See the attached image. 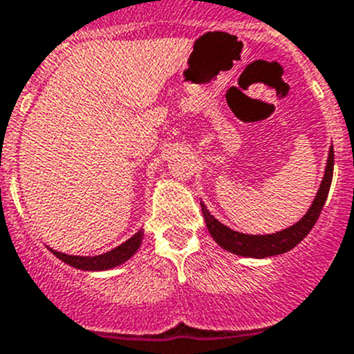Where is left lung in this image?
Listing matches in <instances>:
<instances>
[{
    "instance_id": "left-lung-1",
    "label": "left lung",
    "mask_w": 354,
    "mask_h": 354,
    "mask_svg": "<svg viewBox=\"0 0 354 354\" xmlns=\"http://www.w3.org/2000/svg\"><path fill=\"white\" fill-rule=\"evenodd\" d=\"M332 173H334V149L330 147L329 157H327L326 174H324V180L320 183L319 192H317L315 200L312 202V207H310L308 212L298 223L292 224L288 230L277 231L274 234L238 233V231H233L227 226H224V224H221L214 216H210L205 203L200 202L207 230H209L210 236L214 238V241L217 245L223 246L227 252L236 253V255L253 257V259H266V257L286 253L291 248H295L310 233V230L315 226L317 219H319L320 212H322L324 203L327 200V195H329Z\"/></svg>"
}]
</instances>
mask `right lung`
<instances>
[{
	"instance_id": "1",
	"label": "right lung",
	"mask_w": 354,
	"mask_h": 354,
	"mask_svg": "<svg viewBox=\"0 0 354 354\" xmlns=\"http://www.w3.org/2000/svg\"><path fill=\"white\" fill-rule=\"evenodd\" d=\"M142 240H144V231H138L135 233L130 240H127L124 243H121L120 246H116L114 250L111 252L102 253V255H95V257H78V255H66V253L62 252H55L56 257L63 262L68 263V266L75 267V269H80V270H108L113 269V267L120 266V263L127 262L138 248H140Z\"/></svg>"
}]
</instances>
